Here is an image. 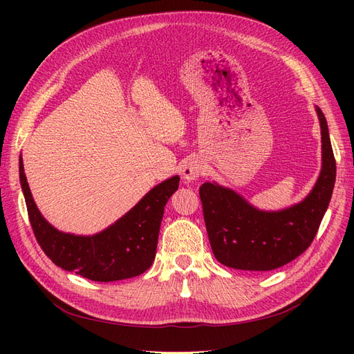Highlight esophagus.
Masks as SVG:
<instances>
[{"label":"esophagus","instance_id":"34e87169","mask_svg":"<svg viewBox=\"0 0 354 354\" xmlns=\"http://www.w3.org/2000/svg\"><path fill=\"white\" fill-rule=\"evenodd\" d=\"M205 164H203L199 158H190L186 160L183 168H181V174H183L185 181L190 183V181H194L205 174Z\"/></svg>","mask_w":354,"mask_h":354}]
</instances>
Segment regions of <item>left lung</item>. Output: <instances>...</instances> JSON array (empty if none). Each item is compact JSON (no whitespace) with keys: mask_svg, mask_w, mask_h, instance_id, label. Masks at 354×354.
<instances>
[{"mask_svg":"<svg viewBox=\"0 0 354 354\" xmlns=\"http://www.w3.org/2000/svg\"><path fill=\"white\" fill-rule=\"evenodd\" d=\"M322 134V169L312 192L281 211H260L236 192L203 183L199 196L211 250L232 269L269 272L301 255L313 242L335 185V158L324 112L316 106Z\"/></svg>","mask_w":354,"mask_h":354,"instance_id":"left-lung-1","label":"left lung"}]
</instances>
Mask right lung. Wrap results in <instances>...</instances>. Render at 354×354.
<instances>
[{"mask_svg":"<svg viewBox=\"0 0 354 354\" xmlns=\"http://www.w3.org/2000/svg\"><path fill=\"white\" fill-rule=\"evenodd\" d=\"M19 173L32 230L42 251L63 270L95 282H113L142 274L152 266L164 208L178 189V176L147 192L134 208L108 229L93 236H78L59 232L41 216L30 194L22 156Z\"/></svg>","mask_w":354,"mask_h":354,"instance_id":"add662e5","label":"right lung"}]
</instances>
